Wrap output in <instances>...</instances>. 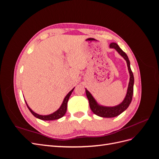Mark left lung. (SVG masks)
Segmentation results:
<instances>
[{"instance_id":"8db88e82","label":"left lung","mask_w":159,"mask_h":159,"mask_svg":"<svg viewBox=\"0 0 159 159\" xmlns=\"http://www.w3.org/2000/svg\"><path fill=\"white\" fill-rule=\"evenodd\" d=\"M109 48L116 50L119 55L121 56L127 62L128 71L129 73V82L128 84L125 97L121 103H120L117 105H115V106H105V105L99 104L89 91L85 88L86 95H87V98L88 99L89 107L91 111L98 116L106 118L117 117L128 108L132 101L134 85V76L131 69V66H130V61L127 55L120 48V47L118 46L117 43L111 42L109 44Z\"/></svg>"}]
</instances>
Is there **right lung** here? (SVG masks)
<instances>
[{
  "mask_svg": "<svg viewBox=\"0 0 159 159\" xmlns=\"http://www.w3.org/2000/svg\"><path fill=\"white\" fill-rule=\"evenodd\" d=\"M74 88H75L72 89L70 91V92L66 95V97L64 98L63 102H62V103L60 105V107H59V109L56 110V111H54V113H52L49 114V115H40V114H38V113H35L34 111H32V109L29 106H28V105L27 104V102H26V100L25 99V102L26 103V105H27L28 109L30 110V111L32 113V114L35 117L39 119H41V120H43V121H53V120H56V119H60L61 117H63L64 115L66 114V111H67V105H68V102L69 98L70 97L71 93L73 92Z\"/></svg>",
  "mask_w": 159,
  "mask_h": 159,
  "instance_id": "obj_1",
  "label": "right lung"
}]
</instances>
